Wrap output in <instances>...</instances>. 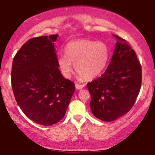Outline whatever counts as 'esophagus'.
Here are the masks:
<instances>
[{"mask_svg":"<svg viewBox=\"0 0 155 155\" xmlns=\"http://www.w3.org/2000/svg\"><path fill=\"white\" fill-rule=\"evenodd\" d=\"M84 84H78L76 83V88L77 89V90H81V89L84 88Z\"/></svg>","mask_w":155,"mask_h":155,"instance_id":"1","label":"esophagus"}]
</instances>
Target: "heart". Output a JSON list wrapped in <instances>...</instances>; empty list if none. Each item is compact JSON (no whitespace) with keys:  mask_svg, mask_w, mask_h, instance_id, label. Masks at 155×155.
<instances>
[{"mask_svg":"<svg viewBox=\"0 0 155 155\" xmlns=\"http://www.w3.org/2000/svg\"><path fill=\"white\" fill-rule=\"evenodd\" d=\"M66 56H60L58 63L66 78L71 76L73 64L76 72L84 79L90 80L99 76L107 65L109 50L104 42L90 40L71 41L65 47Z\"/></svg>","mask_w":155,"mask_h":155,"instance_id":"obj_1","label":"heart"}]
</instances>
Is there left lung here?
<instances>
[{
    "mask_svg": "<svg viewBox=\"0 0 155 155\" xmlns=\"http://www.w3.org/2000/svg\"><path fill=\"white\" fill-rule=\"evenodd\" d=\"M114 51L103 75L87 84L93 115L105 122L123 116L132 108L140 90L141 65L135 51L117 35Z\"/></svg>",
    "mask_w": 155,
    "mask_h": 155,
    "instance_id": "8db88e82",
    "label": "left lung"
}]
</instances>
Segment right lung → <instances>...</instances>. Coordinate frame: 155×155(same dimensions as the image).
<instances>
[{"mask_svg": "<svg viewBox=\"0 0 155 155\" xmlns=\"http://www.w3.org/2000/svg\"><path fill=\"white\" fill-rule=\"evenodd\" d=\"M58 35L33 38L15 54L12 86L23 113L35 123L47 126L63 118L75 91L73 81L59 70L54 43Z\"/></svg>", "mask_w": 155, "mask_h": 155, "instance_id": "right-lung-1", "label": "right lung"}]
</instances>
